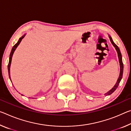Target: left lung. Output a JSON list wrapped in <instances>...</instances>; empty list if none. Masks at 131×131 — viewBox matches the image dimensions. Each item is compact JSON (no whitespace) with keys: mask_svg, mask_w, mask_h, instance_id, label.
Returning <instances> with one entry per match:
<instances>
[{"mask_svg":"<svg viewBox=\"0 0 131 131\" xmlns=\"http://www.w3.org/2000/svg\"><path fill=\"white\" fill-rule=\"evenodd\" d=\"M108 37H109V38H110V40L112 44H113V46L115 47V48L116 49V51L117 52V54H118V60H119V66H120V72H119V77H118V79L117 81V82H116L115 84L114 85V86L113 87V88H112L110 90L108 91L107 93H105L104 95H109L111 94L112 93H113L114 91H115L117 88H118V85H119L120 82H121V80L122 78V74H123V70H124V65H123V63H122V55H121V52H120V50L119 49V48L117 46V45L115 44V43L114 42V41H113V39H112L111 37L108 35Z\"/></svg>","mask_w":131,"mask_h":131,"instance_id":"1","label":"left lung"}]
</instances>
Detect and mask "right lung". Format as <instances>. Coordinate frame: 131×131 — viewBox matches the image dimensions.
I'll list each match as a JSON object with an SVG mask.
<instances>
[{"instance_id": "1", "label": "right lung", "mask_w": 131, "mask_h": 131, "mask_svg": "<svg viewBox=\"0 0 131 131\" xmlns=\"http://www.w3.org/2000/svg\"><path fill=\"white\" fill-rule=\"evenodd\" d=\"M26 34H24L23 36H21L18 39V42L16 43L15 45H14L13 47L12 48V49L11 51V52H10V57H9V64H8V72H9V78H10V80H11V78H10V65H11V62H12V57H13V55L14 52V51H15L16 49L17 48V47L18 46V45L20 44V43L21 42V41L22 39L24 38V37L26 36ZM22 95H24L21 94Z\"/></svg>"}]
</instances>
